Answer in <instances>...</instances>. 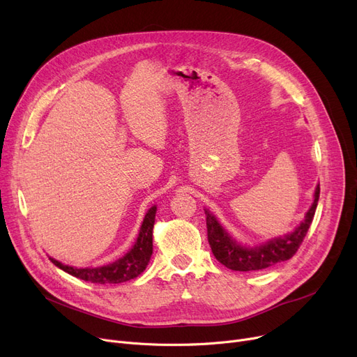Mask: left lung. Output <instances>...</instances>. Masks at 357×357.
I'll return each mask as SVG.
<instances>
[{"instance_id": "obj_1", "label": "left lung", "mask_w": 357, "mask_h": 357, "mask_svg": "<svg viewBox=\"0 0 357 357\" xmlns=\"http://www.w3.org/2000/svg\"><path fill=\"white\" fill-rule=\"evenodd\" d=\"M318 199H319V185H317L315 189V199H314L312 206L307 212V216H305L303 222L294 232L282 236V238H275L271 241H267L260 247H252V248L236 244V241H234L228 235V232L220 227L216 218L208 211H205L208 241L215 259L219 263H222L225 267L235 271L263 270L292 259L312 224L315 209L318 205Z\"/></svg>"}]
</instances>
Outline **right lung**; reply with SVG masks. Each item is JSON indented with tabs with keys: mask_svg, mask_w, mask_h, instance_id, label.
Segmentation results:
<instances>
[{
	"mask_svg": "<svg viewBox=\"0 0 357 357\" xmlns=\"http://www.w3.org/2000/svg\"><path fill=\"white\" fill-rule=\"evenodd\" d=\"M155 212L157 206H152L142 222L138 240L135 243L133 248L117 261L101 266V267H87V268H77L71 266H65L54 259L52 263L62 268L66 273H70L81 280H86L90 283H98V284H113V283H123L130 279L138 278L142 271L146 268L148 261L152 254V228H154L155 222Z\"/></svg>",
	"mask_w": 357,
	"mask_h": 357,
	"instance_id": "1",
	"label": "right lung"
}]
</instances>
